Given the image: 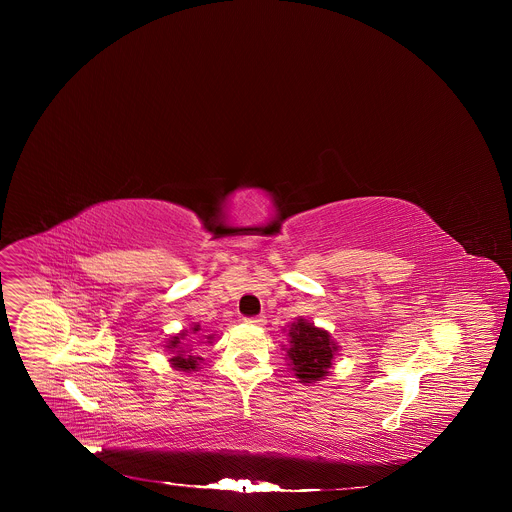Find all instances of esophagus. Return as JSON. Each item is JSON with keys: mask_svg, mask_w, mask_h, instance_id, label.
I'll use <instances>...</instances> for the list:
<instances>
[{"mask_svg": "<svg viewBox=\"0 0 512 512\" xmlns=\"http://www.w3.org/2000/svg\"><path fill=\"white\" fill-rule=\"evenodd\" d=\"M244 321H246V323H250V325H264V323H266V317H264V315H256V317H244Z\"/></svg>", "mask_w": 512, "mask_h": 512, "instance_id": "1", "label": "esophagus"}]
</instances>
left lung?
Listing matches in <instances>:
<instances>
[{"mask_svg":"<svg viewBox=\"0 0 512 512\" xmlns=\"http://www.w3.org/2000/svg\"><path fill=\"white\" fill-rule=\"evenodd\" d=\"M290 351L288 357L292 361V370L301 382H315L327 376L331 368L333 355L337 351L329 333L317 329L315 325L297 319L290 329Z\"/></svg>","mask_w":512,"mask_h":512,"instance_id":"8db88e82","label":"left lung"}]
</instances>
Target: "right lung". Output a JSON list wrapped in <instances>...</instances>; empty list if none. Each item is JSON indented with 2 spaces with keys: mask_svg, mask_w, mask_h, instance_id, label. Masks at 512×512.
<instances>
[{
  "mask_svg": "<svg viewBox=\"0 0 512 512\" xmlns=\"http://www.w3.org/2000/svg\"><path fill=\"white\" fill-rule=\"evenodd\" d=\"M199 331V325H195L193 327V333H197ZM185 337V331L179 335V337H173V341L167 345L169 349H181L179 347V341ZM209 339H213V337H209ZM201 361V357H193V355H185V351L181 349V351H175V355L171 357V365L175 366L177 370H183V372H189V370H195L197 368V363Z\"/></svg>",
  "mask_w": 512,
  "mask_h": 512,
  "instance_id": "right-lung-1",
  "label": "right lung"
}]
</instances>
